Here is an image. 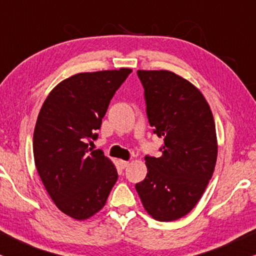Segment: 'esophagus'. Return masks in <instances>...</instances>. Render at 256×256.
Wrapping results in <instances>:
<instances>
[{"label": "esophagus", "mask_w": 256, "mask_h": 256, "mask_svg": "<svg viewBox=\"0 0 256 256\" xmlns=\"http://www.w3.org/2000/svg\"><path fill=\"white\" fill-rule=\"evenodd\" d=\"M120 166L122 168H126L128 166V162H126V160H120Z\"/></svg>", "instance_id": "esophagus-1"}]
</instances>
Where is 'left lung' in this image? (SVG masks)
I'll list each match as a JSON object with an SVG mask.
<instances>
[{
  "label": "left lung",
  "mask_w": 256,
  "mask_h": 256,
  "mask_svg": "<svg viewBox=\"0 0 256 256\" xmlns=\"http://www.w3.org/2000/svg\"><path fill=\"white\" fill-rule=\"evenodd\" d=\"M153 134L164 138L136 190L148 214L173 221L190 213L206 190L216 162V124L205 97L171 71H137Z\"/></svg>",
  "instance_id": "obj_1"
}]
</instances>
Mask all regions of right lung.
Returning a JSON list of instances; mask_svg holds the SVG:
<instances>
[{
    "label": "right lung",
    "mask_w": 256,
    "mask_h": 256,
    "mask_svg": "<svg viewBox=\"0 0 256 256\" xmlns=\"http://www.w3.org/2000/svg\"><path fill=\"white\" fill-rule=\"evenodd\" d=\"M131 69L83 72L57 85L46 97L34 131L37 172L52 202L74 219L103 208L118 174L98 138L102 119Z\"/></svg>",
    "instance_id": "add662e5"
}]
</instances>
